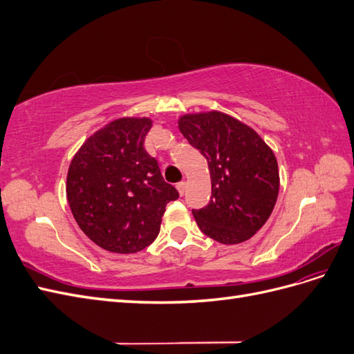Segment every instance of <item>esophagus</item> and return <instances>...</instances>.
Here are the masks:
<instances>
[{
    "label": "esophagus",
    "mask_w": 354,
    "mask_h": 354,
    "mask_svg": "<svg viewBox=\"0 0 354 354\" xmlns=\"http://www.w3.org/2000/svg\"><path fill=\"white\" fill-rule=\"evenodd\" d=\"M177 190H178V194L181 195V196H183L185 195V192H186V183H185V181H180V183H177Z\"/></svg>",
    "instance_id": "obj_1"
}]
</instances>
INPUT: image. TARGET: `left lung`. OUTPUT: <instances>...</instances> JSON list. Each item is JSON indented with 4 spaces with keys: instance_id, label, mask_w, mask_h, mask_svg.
Wrapping results in <instances>:
<instances>
[{
    "instance_id": "left-lung-1",
    "label": "left lung",
    "mask_w": 354,
    "mask_h": 354,
    "mask_svg": "<svg viewBox=\"0 0 354 354\" xmlns=\"http://www.w3.org/2000/svg\"><path fill=\"white\" fill-rule=\"evenodd\" d=\"M178 128L209 168V203L192 209L199 229L226 245L248 241L269 220L279 194L272 149L252 128L216 111L181 116Z\"/></svg>"
}]
</instances>
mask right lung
<instances>
[{"label": "right lung", "instance_id": "obj_1", "mask_svg": "<svg viewBox=\"0 0 354 354\" xmlns=\"http://www.w3.org/2000/svg\"><path fill=\"white\" fill-rule=\"evenodd\" d=\"M149 118H120L95 131L73 156L66 195L81 230L100 248L133 254L159 233L169 201L178 198L158 160L146 152Z\"/></svg>", "mask_w": 354, "mask_h": 354}]
</instances>
